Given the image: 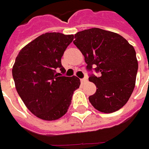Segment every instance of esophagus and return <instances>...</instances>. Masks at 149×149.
I'll return each instance as SVG.
<instances>
[{
	"instance_id": "1",
	"label": "esophagus",
	"mask_w": 149,
	"mask_h": 149,
	"mask_svg": "<svg viewBox=\"0 0 149 149\" xmlns=\"http://www.w3.org/2000/svg\"><path fill=\"white\" fill-rule=\"evenodd\" d=\"M87 81H88V79H87L86 78H84V79H80V82H81V84H85Z\"/></svg>"
}]
</instances>
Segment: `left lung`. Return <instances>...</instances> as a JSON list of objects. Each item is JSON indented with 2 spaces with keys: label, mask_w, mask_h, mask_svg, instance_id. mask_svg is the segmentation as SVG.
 Returning <instances> with one entry per match:
<instances>
[{
  "label": "left lung",
  "mask_w": 149,
  "mask_h": 149,
  "mask_svg": "<svg viewBox=\"0 0 149 149\" xmlns=\"http://www.w3.org/2000/svg\"><path fill=\"white\" fill-rule=\"evenodd\" d=\"M74 44L84 56L87 69L100 72L91 75L96 92L89 100L97 110L110 113L128 102L135 86L138 60L133 45L123 36L100 28H91L74 35Z\"/></svg>",
  "instance_id": "left-lung-1"
}]
</instances>
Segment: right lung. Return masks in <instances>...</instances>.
Listing matches in <instances>:
<instances>
[{"instance_id":"obj_1","label":"right lung","mask_w":149,"mask_h":149,"mask_svg":"<svg viewBox=\"0 0 149 149\" xmlns=\"http://www.w3.org/2000/svg\"><path fill=\"white\" fill-rule=\"evenodd\" d=\"M74 35L45 33L20 49L12 67L15 89L26 108L36 117L53 121L65 114L80 80L59 76L65 69L61 57Z\"/></svg>"}]
</instances>
